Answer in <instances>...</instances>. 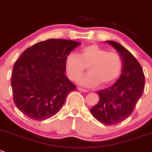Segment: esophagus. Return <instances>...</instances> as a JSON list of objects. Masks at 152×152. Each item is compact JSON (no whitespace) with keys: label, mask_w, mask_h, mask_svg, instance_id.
<instances>
[{"label":"esophagus","mask_w":152,"mask_h":152,"mask_svg":"<svg viewBox=\"0 0 152 152\" xmlns=\"http://www.w3.org/2000/svg\"><path fill=\"white\" fill-rule=\"evenodd\" d=\"M77 89L80 90V91H83V92H88V90L85 89V88H80V87H78Z\"/></svg>","instance_id":"34e87169"}]
</instances>
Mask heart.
I'll return each instance as SVG.
<instances>
[{
  "label": "heart",
  "instance_id": "heart-1",
  "mask_svg": "<svg viewBox=\"0 0 152 152\" xmlns=\"http://www.w3.org/2000/svg\"><path fill=\"white\" fill-rule=\"evenodd\" d=\"M86 67L89 72L80 77L78 83L86 87H95L100 83L107 86L121 75L123 62L118 53L108 52L97 44L83 46L78 55L72 52L66 58V71L72 80L82 75Z\"/></svg>",
  "mask_w": 152,
  "mask_h": 152
}]
</instances>
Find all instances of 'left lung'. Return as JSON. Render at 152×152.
Returning a JSON list of instances; mask_svg holds the SVG:
<instances>
[{
	"label": "left lung",
	"mask_w": 152,
	"mask_h": 152,
	"mask_svg": "<svg viewBox=\"0 0 152 152\" xmlns=\"http://www.w3.org/2000/svg\"><path fill=\"white\" fill-rule=\"evenodd\" d=\"M106 42L118 51L123 62L122 73L113 85L97 91L100 100L91 113L104 125L112 126L132 115L142 96L145 77L140 64L129 50L117 42Z\"/></svg>",
	"instance_id": "obj_1"
}]
</instances>
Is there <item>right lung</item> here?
Returning <instances> with one entry per match:
<instances>
[{
  "mask_svg": "<svg viewBox=\"0 0 152 152\" xmlns=\"http://www.w3.org/2000/svg\"><path fill=\"white\" fill-rule=\"evenodd\" d=\"M80 43L48 39L26 49L13 66V100L18 109L35 121L56 115L76 86L66 76L65 61Z\"/></svg>",
  "mask_w": 152,
  "mask_h": 152,
  "instance_id": "right-lung-1",
  "label": "right lung"
}]
</instances>
